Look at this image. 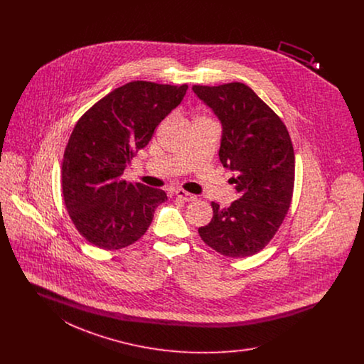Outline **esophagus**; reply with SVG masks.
<instances>
[{
	"mask_svg": "<svg viewBox=\"0 0 364 364\" xmlns=\"http://www.w3.org/2000/svg\"><path fill=\"white\" fill-rule=\"evenodd\" d=\"M176 196H177L178 199L184 200V202H192V200L196 199L195 195H192L190 192H187V191L184 190H176Z\"/></svg>",
	"mask_w": 364,
	"mask_h": 364,
	"instance_id": "esophagus-1",
	"label": "esophagus"
}]
</instances>
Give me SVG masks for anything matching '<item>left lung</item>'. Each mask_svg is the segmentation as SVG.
Returning a JSON list of instances; mask_svg holds the SVG:
<instances>
[{
  "instance_id": "obj_1",
  "label": "left lung",
  "mask_w": 364,
  "mask_h": 364,
  "mask_svg": "<svg viewBox=\"0 0 364 364\" xmlns=\"http://www.w3.org/2000/svg\"><path fill=\"white\" fill-rule=\"evenodd\" d=\"M223 124L221 164L236 172L240 193L229 208L211 202L213 218L198 229L202 240L229 258L263 250L282 224L294 193V153L285 124L245 85L193 86Z\"/></svg>"
}]
</instances>
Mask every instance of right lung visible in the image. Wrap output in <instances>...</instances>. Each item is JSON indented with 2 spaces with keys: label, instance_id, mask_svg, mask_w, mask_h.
<instances>
[{
  "label": "right lung",
  "instance_id": "add662e5",
  "mask_svg": "<svg viewBox=\"0 0 364 364\" xmlns=\"http://www.w3.org/2000/svg\"><path fill=\"white\" fill-rule=\"evenodd\" d=\"M187 85L129 82L92 105L77 120L64 151V203L77 232L102 250L139 240L165 191L128 183L122 173L154 129L183 101Z\"/></svg>",
  "mask_w": 364,
  "mask_h": 364
}]
</instances>
